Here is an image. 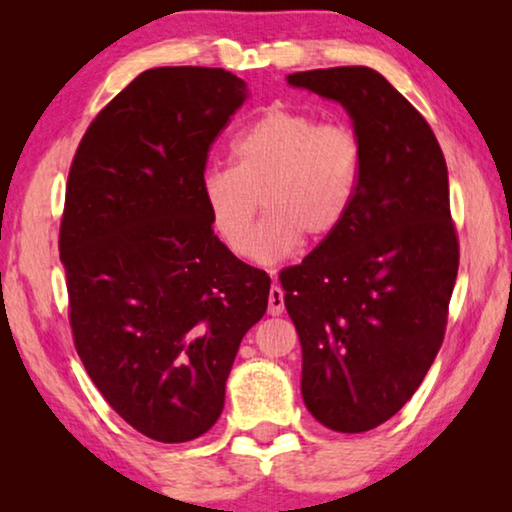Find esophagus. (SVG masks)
Here are the masks:
<instances>
[{"instance_id":"esophagus-1","label":"esophagus","mask_w":512,"mask_h":512,"mask_svg":"<svg viewBox=\"0 0 512 512\" xmlns=\"http://www.w3.org/2000/svg\"><path fill=\"white\" fill-rule=\"evenodd\" d=\"M284 311V291L273 284L271 291H268V314L280 316Z\"/></svg>"}]
</instances>
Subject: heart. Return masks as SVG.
Masks as SVG:
<instances>
[{
  "label": "heart",
  "mask_w": 512,
  "mask_h": 512,
  "mask_svg": "<svg viewBox=\"0 0 512 512\" xmlns=\"http://www.w3.org/2000/svg\"><path fill=\"white\" fill-rule=\"evenodd\" d=\"M232 167L205 171L201 192L216 235L237 257L275 264L305 235L325 239L348 219L361 180V144L348 126L273 106L232 142ZM269 212L256 241L258 207Z\"/></svg>",
  "instance_id": "b5f03b06"
}]
</instances>
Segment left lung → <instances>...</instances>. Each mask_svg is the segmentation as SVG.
<instances>
[{
	"instance_id": "8db88e82",
	"label": "left lung",
	"mask_w": 512,
	"mask_h": 512,
	"mask_svg": "<svg viewBox=\"0 0 512 512\" xmlns=\"http://www.w3.org/2000/svg\"><path fill=\"white\" fill-rule=\"evenodd\" d=\"M287 81L339 101L363 155L348 219L280 273L302 345V400L327 429L370 431L411 400L445 339L458 273L445 155L427 119L375 69Z\"/></svg>"
}]
</instances>
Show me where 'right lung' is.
<instances>
[{"label":"right lung","instance_id":"right-lung-1","mask_svg":"<svg viewBox=\"0 0 512 512\" xmlns=\"http://www.w3.org/2000/svg\"><path fill=\"white\" fill-rule=\"evenodd\" d=\"M248 97L219 67H155L85 131L60 221L69 325L94 386L133 429L187 443L219 420L271 277L214 235L210 146Z\"/></svg>","mask_w":512,"mask_h":512}]
</instances>
